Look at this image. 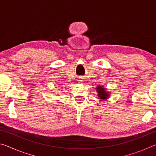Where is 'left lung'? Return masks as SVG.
I'll return each mask as SVG.
<instances>
[{
  "label": "left lung",
  "mask_w": 156,
  "mask_h": 156,
  "mask_svg": "<svg viewBox=\"0 0 156 156\" xmlns=\"http://www.w3.org/2000/svg\"><path fill=\"white\" fill-rule=\"evenodd\" d=\"M97 91L98 92V96L100 99L104 100L107 98L108 96H109L108 94L106 93V91H105V89L102 88V87H98Z\"/></svg>",
  "instance_id": "left-lung-1"
}]
</instances>
